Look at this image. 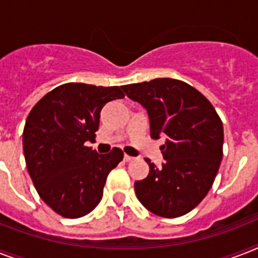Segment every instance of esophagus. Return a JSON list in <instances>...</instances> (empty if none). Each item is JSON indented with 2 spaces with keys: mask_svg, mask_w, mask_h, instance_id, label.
<instances>
[{
  "mask_svg": "<svg viewBox=\"0 0 258 258\" xmlns=\"http://www.w3.org/2000/svg\"><path fill=\"white\" fill-rule=\"evenodd\" d=\"M135 158L130 157V155H124V162H133Z\"/></svg>",
  "mask_w": 258,
  "mask_h": 258,
  "instance_id": "obj_1",
  "label": "esophagus"
}]
</instances>
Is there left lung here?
Here are the masks:
<instances>
[{
  "instance_id": "8db88e82",
  "label": "left lung",
  "mask_w": 258,
  "mask_h": 258,
  "mask_svg": "<svg viewBox=\"0 0 258 258\" xmlns=\"http://www.w3.org/2000/svg\"><path fill=\"white\" fill-rule=\"evenodd\" d=\"M146 108L154 139L165 162L150 166L147 178L135 182V194L154 214L175 218L196 208L212 187L222 161L224 127L212 103L196 88L175 79L121 87Z\"/></svg>"
}]
</instances>
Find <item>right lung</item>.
Segmentation results:
<instances>
[{"instance_id":"1","label":"right lung","mask_w":258,"mask_h":258,"mask_svg":"<svg viewBox=\"0 0 258 258\" xmlns=\"http://www.w3.org/2000/svg\"><path fill=\"white\" fill-rule=\"evenodd\" d=\"M123 97L120 87L68 83L46 93L28 115L22 134L26 169L38 196L60 216L79 218L100 202L123 151L97 154L84 143L99 130L101 108Z\"/></svg>"}]
</instances>
